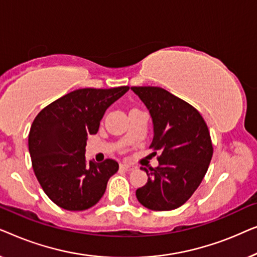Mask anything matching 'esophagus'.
I'll list each match as a JSON object with an SVG mask.
<instances>
[{
	"instance_id": "34e87169",
	"label": "esophagus",
	"mask_w": 257,
	"mask_h": 257,
	"mask_svg": "<svg viewBox=\"0 0 257 257\" xmlns=\"http://www.w3.org/2000/svg\"><path fill=\"white\" fill-rule=\"evenodd\" d=\"M120 168H122V170L130 172V171L135 170L136 166H133V165L128 164V163H121V164H120Z\"/></svg>"
}]
</instances>
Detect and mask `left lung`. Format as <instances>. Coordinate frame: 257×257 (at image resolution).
<instances>
[{"label": "left lung", "mask_w": 257, "mask_h": 257, "mask_svg": "<svg viewBox=\"0 0 257 257\" xmlns=\"http://www.w3.org/2000/svg\"><path fill=\"white\" fill-rule=\"evenodd\" d=\"M131 90L152 117L154 136L150 149L160 151L159 166L142 167L149 179L137 189V199L152 210L175 209L191 198L208 170L213 156L209 130L195 107L165 89L132 86Z\"/></svg>", "instance_id": "left-lung-1"}]
</instances>
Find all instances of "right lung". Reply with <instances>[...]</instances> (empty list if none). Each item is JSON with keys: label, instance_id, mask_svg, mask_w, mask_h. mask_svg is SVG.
<instances>
[{"label": "right lung", "instance_id": "1", "mask_svg": "<svg viewBox=\"0 0 257 257\" xmlns=\"http://www.w3.org/2000/svg\"><path fill=\"white\" fill-rule=\"evenodd\" d=\"M128 86L79 89L52 101L36 115L29 132V153L38 182L56 205L85 210L104 195L115 160L85 159L87 136L96 135L101 118Z\"/></svg>", "mask_w": 257, "mask_h": 257}]
</instances>
